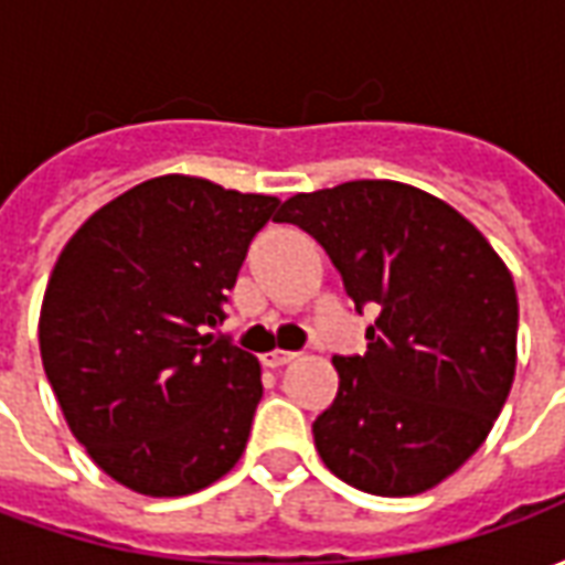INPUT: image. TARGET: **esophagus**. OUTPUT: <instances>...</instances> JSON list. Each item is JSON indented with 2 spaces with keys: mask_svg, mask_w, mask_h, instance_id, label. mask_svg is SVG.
Listing matches in <instances>:
<instances>
[{
  "mask_svg": "<svg viewBox=\"0 0 565 565\" xmlns=\"http://www.w3.org/2000/svg\"><path fill=\"white\" fill-rule=\"evenodd\" d=\"M294 360H296L294 351H269V354L263 356V366L281 369V366H287V363H294Z\"/></svg>",
  "mask_w": 565,
  "mask_h": 565,
  "instance_id": "1",
  "label": "esophagus"
}]
</instances>
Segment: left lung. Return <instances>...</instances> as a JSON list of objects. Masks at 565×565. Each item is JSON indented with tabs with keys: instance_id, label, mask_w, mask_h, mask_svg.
I'll return each mask as SVG.
<instances>
[{
	"instance_id": "obj_1",
	"label": "left lung",
	"mask_w": 565,
	"mask_h": 565,
	"mask_svg": "<svg viewBox=\"0 0 565 565\" xmlns=\"http://www.w3.org/2000/svg\"><path fill=\"white\" fill-rule=\"evenodd\" d=\"M306 230L356 311L363 356H332L339 393L315 445L344 484L424 493L481 448L518 366V294L505 263L448 202L399 181L296 193L275 214Z\"/></svg>"
}]
</instances>
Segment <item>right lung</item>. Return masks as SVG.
<instances>
[{
    "label": "right lung",
    "instance_id": "1",
    "mask_svg": "<svg viewBox=\"0 0 565 565\" xmlns=\"http://www.w3.org/2000/svg\"><path fill=\"white\" fill-rule=\"evenodd\" d=\"M281 199L190 174L136 184L84 221L44 290V375L117 484L186 497L233 469L263 396L257 356L209 332Z\"/></svg>",
    "mask_w": 565,
    "mask_h": 565
}]
</instances>
